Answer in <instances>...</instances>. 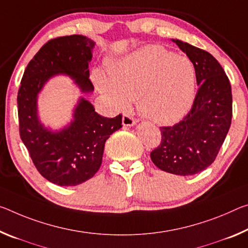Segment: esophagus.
Instances as JSON below:
<instances>
[{
	"mask_svg": "<svg viewBox=\"0 0 248 248\" xmlns=\"http://www.w3.org/2000/svg\"><path fill=\"white\" fill-rule=\"evenodd\" d=\"M136 124H137V119H135V118L131 117L130 115H128V113H124L123 117V124L124 127H131V125Z\"/></svg>",
	"mask_w": 248,
	"mask_h": 248,
	"instance_id": "1",
	"label": "esophagus"
}]
</instances>
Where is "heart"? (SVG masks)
<instances>
[{"label": "heart", "instance_id": "b5f03b06", "mask_svg": "<svg viewBox=\"0 0 248 248\" xmlns=\"http://www.w3.org/2000/svg\"><path fill=\"white\" fill-rule=\"evenodd\" d=\"M109 77L95 73L101 93L121 108L138 99L139 112L156 124L186 115L195 97L193 62L161 46H147L109 66Z\"/></svg>", "mask_w": 248, "mask_h": 248}]
</instances>
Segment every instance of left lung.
<instances>
[{"label": "left lung", "mask_w": 248, "mask_h": 248, "mask_svg": "<svg viewBox=\"0 0 248 248\" xmlns=\"http://www.w3.org/2000/svg\"><path fill=\"white\" fill-rule=\"evenodd\" d=\"M193 62L199 85L193 106L180 123L161 127V142L150 153L160 170L193 175L210 167L232 123V88L229 77L210 53L172 39Z\"/></svg>", "instance_id": "obj_1"}]
</instances>
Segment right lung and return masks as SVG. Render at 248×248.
I'll list each match as a JSON object with an SVG mask.
<instances>
[{
    "mask_svg": "<svg viewBox=\"0 0 248 248\" xmlns=\"http://www.w3.org/2000/svg\"><path fill=\"white\" fill-rule=\"evenodd\" d=\"M95 42L82 35L50 39L29 62L17 93L19 136L35 168L46 180L75 186L89 180L103 162L105 142L123 127V115L106 118L80 98L68 127L53 132L38 120L37 95L56 74L68 75L82 93H92L89 62Z\"/></svg>",
    "mask_w": 248,
    "mask_h": 248,
    "instance_id": "1",
    "label": "right lung"
}]
</instances>
